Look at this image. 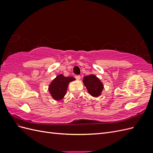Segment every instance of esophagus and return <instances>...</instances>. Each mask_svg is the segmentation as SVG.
<instances>
[{
	"label": "esophagus",
	"mask_w": 153,
	"mask_h": 153,
	"mask_svg": "<svg viewBox=\"0 0 153 153\" xmlns=\"http://www.w3.org/2000/svg\"><path fill=\"white\" fill-rule=\"evenodd\" d=\"M80 78H81L80 75H75V78L76 80H80Z\"/></svg>",
	"instance_id": "obj_1"
}]
</instances>
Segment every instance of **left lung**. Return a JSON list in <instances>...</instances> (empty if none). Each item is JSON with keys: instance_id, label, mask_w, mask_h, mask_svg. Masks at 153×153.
<instances>
[{"instance_id": "8db88e82", "label": "left lung", "mask_w": 153, "mask_h": 153, "mask_svg": "<svg viewBox=\"0 0 153 153\" xmlns=\"http://www.w3.org/2000/svg\"><path fill=\"white\" fill-rule=\"evenodd\" d=\"M83 82L86 87L88 92L94 97L99 96L103 89L102 82L94 75L84 76Z\"/></svg>"}]
</instances>
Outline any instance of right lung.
<instances>
[{
	"label": "right lung",
	"instance_id": "add662e5",
	"mask_svg": "<svg viewBox=\"0 0 153 153\" xmlns=\"http://www.w3.org/2000/svg\"><path fill=\"white\" fill-rule=\"evenodd\" d=\"M73 76L65 77L62 74L58 75L51 82L48 90L50 93L55 100H61L66 94L69 83L75 80Z\"/></svg>",
	"mask_w": 153,
	"mask_h": 153
}]
</instances>
